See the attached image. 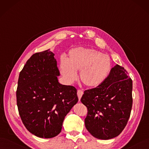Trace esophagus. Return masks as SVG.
<instances>
[{"label": "esophagus", "instance_id": "obj_1", "mask_svg": "<svg viewBox=\"0 0 149 149\" xmlns=\"http://www.w3.org/2000/svg\"><path fill=\"white\" fill-rule=\"evenodd\" d=\"M83 95H84V91H83L80 90H79L77 91V96H78L79 101H80V99H81V96Z\"/></svg>", "mask_w": 149, "mask_h": 149}]
</instances>
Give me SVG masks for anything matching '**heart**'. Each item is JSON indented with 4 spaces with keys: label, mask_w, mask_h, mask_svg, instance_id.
I'll list each match as a JSON object with an SVG mask.
<instances>
[{
    "label": "heart",
    "mask_w": 149,
    "mask_h": 149,
    "mask_svg": "<svg viewBox=\"0 0 149 149\" xmlns=\"http://www.w3.org/2000/svg\"><path fill=\"white\" fill-rule=\"evenodd\" d=\"M111 69L108 55L91 48L71 49L66 55V61L61 58L59 63V72L66 83H72L76 79V72L79 71V79L89 88L103 84Z\"/></svg>",
    "instance_id": "heart-1"
}]
</instances>
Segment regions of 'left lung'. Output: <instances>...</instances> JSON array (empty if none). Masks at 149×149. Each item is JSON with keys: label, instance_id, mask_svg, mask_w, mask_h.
<instances>
[{"label": "left lung", "instance_id": "8db88e82", "mask_svg": "<svg viewBox=\"0 0 149 149\" xmlns=\"http://www.w3.org/2000/svg\"><path fill=\"white\" fill-rule=\"evenodd\" d=\"M132 89L128 72L116 64L103 84L84 91L81 102L88 109L85 125L93 136L108 140L122 133L130 116Z\"/></svg>", "mask_w": 149, "mask_h": 149}]
</instances>
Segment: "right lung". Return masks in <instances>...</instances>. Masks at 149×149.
I'll list each match as a JSON object with an SVG mask.
<instances>
[{
    "label": "right lung",
    "instance_id": "right-lung-1",
    "mask_svg": "<svg viewBox=\"0 0 149 149\" xmlns=\"http://www.w3.org/2000/svg\"><path fill=\"white\" fill-rule=\"evenodd\" d=\"M54 56L49 49L33 54L20 72L16 90L22 122L42 138L60 133L65 117L79 100L75 87L59 83Z\"/></svg>",
    "mask_w": 149,
    "mask_h": 149
}]
</instances>
